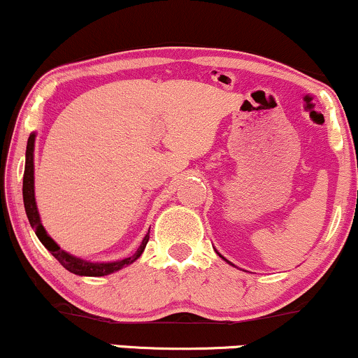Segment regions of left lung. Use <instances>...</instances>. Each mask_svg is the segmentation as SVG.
Listing matches in <instances>:
<instances>
[{
  "label": "left lung",
  "instance_id": "left-lung-1",
  "mask_svg": "<svg viewBox=\"0 0 358 358\" xmlns=\"http://www.w3.org/2000/svg\"><path fill=\"white\" fill-rule=\"evenodd\" d=\"M216 255H218V256H220V257H221V259H223V261H226V262H228V264H231V266H234V264H233V262H229V261H228V259H226V257H223V256H221V255H220V252H218V251H216Z\"/></svg>",
  "mask_w": 358,
  "mask_h": 358
}]
</instances>
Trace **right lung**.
<instances>
[{
    "instance_id": "obj_1",
    "label": "right lung",
    "mask_w": 358,
    "mask_h": 358,
    "mask_svg": "<svg viewBox=\"0 0 358 358\" xmlns=\"http://www.w3.org/2000/svg\"><path fill=\"white\" fill-rule=\"evenodd\" d=\"M34 142H36V132L29 135L28 145H26V165H24V176H22V200H24V210L26 216H28L31 228L34 229L36 236L39 238V241L44 244V248L51 252V255L56 257V259L61 262L64 268L72 274L78 275H89V278H101V275H107L115 273V271H120L125 266H130L142 256L143 250H145L148 243V233L145 238L142 239V244L135 255L124 257V259L119 261H108V262H94L83 259V257H78L71 252L62 250L59 244L54 241V239L49 236L46 228H44L43 223H41V216L38 211V205H36V196H34Z\"/></svg>"
}]
</instances>
